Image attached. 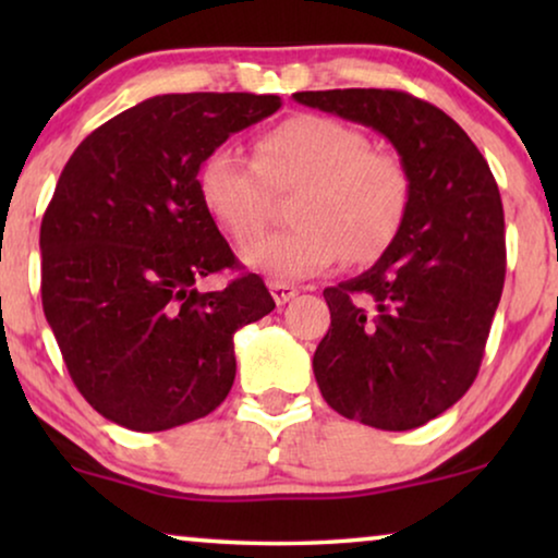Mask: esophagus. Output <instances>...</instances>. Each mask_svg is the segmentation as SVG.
Instances as JSON below:
<instances>
[{
  "instance_id": "1",
  "label": "esophagus",
  "mask_w": 558,
  "mask_h": 558,
  "mask_svg": "<svg viewBox=\"0 0 558 558\" xmlns=\"http://www.w3.org/2000/svg\"><path fill=\"white\" fill-rule=\"evenodd\" d=\"M269 289H271V296H274V302H277V304L292 302L294 296L300 294V289H296L294 284H287V281H271Z\"/></svg>"
}]
</instances>
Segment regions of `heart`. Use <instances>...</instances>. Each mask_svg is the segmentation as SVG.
Segmentation results:
<instances>
[{"label": "heart", "mask_w": 558, "mask_h": 558, "mask_svg": "<svg viewBox=\"0 0 558 558\" xmlns=\"http://www.w3.org/2000/svg\"><path fill=\"white\" fill-rule=\"evenodd\" d=\"M195 185L205 213L235 241L262 231L271 187L300 185L289 205L294 226L241 251L251 271L274 281L315 277L342 254L353 264L376 262L399 239L411 205V178L399 157L371 149L361 129L317 113L266 132L256 157L235 144L210 149Z\"/></svg>", "instance_id": "heart-1"}]
</instances>
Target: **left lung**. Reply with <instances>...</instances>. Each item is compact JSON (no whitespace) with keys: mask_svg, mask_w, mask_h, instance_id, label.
<instances>
[{"mask_svg":"<svg viewBox=\"0 0 558 558\" xmlns=\"http://www.w3.org/2000/svg\"><path fill=\"white\" fill-rule=\"evenodd\" d=\"M294 101L371 126L399 151L411 205L399 239L361 277L325 289L330 330L312 357L345 418L416 429L468 393L506 281L498 185L454 119L403 90H302Z\"/></svg>","mask_w":558,"mask_h":558,"instance_id":"left-lung-1","label":"left lung"}]
</instances>
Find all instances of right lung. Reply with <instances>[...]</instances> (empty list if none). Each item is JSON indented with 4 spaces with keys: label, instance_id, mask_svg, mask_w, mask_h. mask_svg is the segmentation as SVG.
<instances>
[{
    "label": "right lung",
    "instance_id": "1",
    "mask_svg": "<svg viewBox=\"0 0 558 558\" xmlns=\"http://www.w3.org/2000/svg\"><path fill=\"white\" fill-rule=\"evenodd\" d=\"M279 96L165 94L78 144L40 228L43 310L73 384L109 422L165 432L220 407L233 335L274 310L262 277L197 281L235 256L197 195V167Z\"/></svg>",
    "mask_w": 558,
    "mask_h": 558
}]
</instances>
